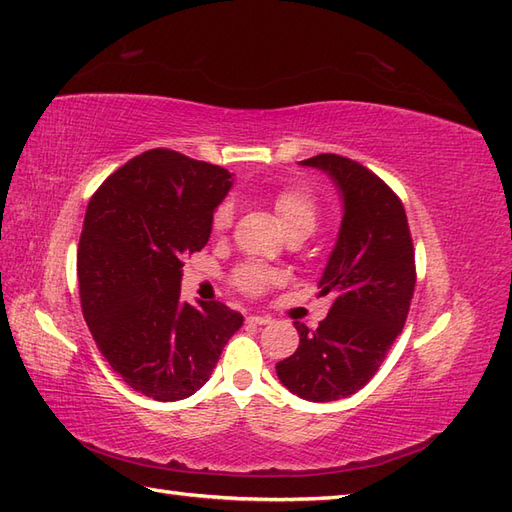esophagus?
<instances>
[{
	"label": "esophagus",
	"mask_w": 512,
	"mask_h": 512,
	"mask_svg": "<svg viewBox=\"0 0 512 512\" xmlns=\"http://www.w3.org/2000/svg\"><path fill=\"white\" fill-rule=\"evenodd\" d=\"M246 320H248V323H251V325H270V323H272L270 316H261V314H253V316H248Z\"/></svg>",
	"instance_id": "esophagus-1"
}]
</instances>
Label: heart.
Returning <instances> with one entry per match:
<instances>
[{
    "label": "heart",
    "mask_w": 512,
    "mask_h": 512,
    "mask_svg": "<svg viewBox=\"0 0 512 512\" xmlns=\"http://www.w3.org/2000/svg\"><path fill=\"white\" fill-rule=\"evenodd\" d=\"M272 209H275L281 227L290 240H305V237L312 235L320 224L318 200L310 189L305 187L281 189V192H277L275 198H272ZM231 224H233V205L231 202H222V205H218V209L213 211L211 229L216 233H224ZM279 281H281V272L266 266H257V264H246L233 272L235 288L255 296L264 294Z\"/></svg>",
    "instance_id": "b5f03b06"
}]
</instances>
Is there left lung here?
<instances>
[{
	"mask_svg": "<svg viewBox=\"0 0 512 512\" xmlns=\"http://www.w3.org/2000/svg\"><path fill=\"white\" fill-rule=\"evenodd\" d=\"M331 176L342 194L338 242L320 277L331 310L316 329L294 323L299 349L277 362L281 384L307 401H336L371 382L401 334L417 283L401 198L362 163L340 154L301 161Z\"/></svg>",
	"mask_w": 512,
	"mask_h": 512,
	"instance_id": "1",
	"label": "left lung"
}]
</instances>
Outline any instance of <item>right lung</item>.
Listing matches in <instances>:
<instances>
[{
    "label": "right lung",
    "mask_w": 512,
    "mask_h": 512,
    "mask_svg": "<svg viewBox=\"0 0 512 512\" xmlns=\"http://www.w3.org/2000/svg\"><path fill=\"white\" fill-rule=\"evenodd\" d=\"M229 178L220 165L154 148L89 200L78 244L82 314L113 371L154 401L194 395L244 323L220 301H181L183 259L209 242Z\"/></svg>",
    "instance_id": "right-lung-1"
}]
</instances>
